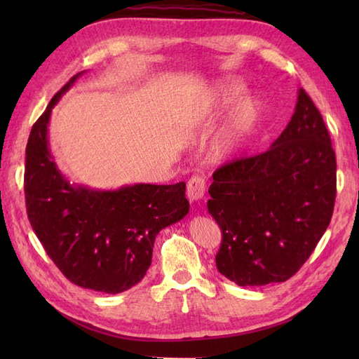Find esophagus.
I'll use <instances>...</instances> for the list:
<instances>
[{
    "label": "esophagus",
    "instance_id": "34e87169",
    "mask_svg": "<svg viewBox=\"0 0 359 359\" xmlns=\"http://www.w3.org/2000/svg\"><path fill=\"white\" fill-rule=\"evenodd\" d=\"M205 189H207V184H205V179L202 175H193V177L188 180V187H187L188 199L191 202L201 201L205 194Z\"/></svg>",
    "mask_w": 359,
    "mask_h": 359
}]
</instances>
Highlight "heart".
<instances>
[{
  "label": "heart",
  "instance_id": "heart-1",
  "mask_svg": "<svg viewBox=\"0 0 359 359\" xmlns=\"http://www.w3.org/2000/svg\"><path fill=\"white\" fill-rule=\"evenodd\" d=\"M243 90H245V85L238 79L217 81L208 90V94L205 95L199 108L189 114V118L199 121L219 116L220 112L243 94ZM264 116L265 102L261 97L255 94L241 97L238 102L233 104L222 125L217 128L215 137H212V157L217 160H225L238 154L257 131Z\"/></svg>",
  "mask_w": 359,
  "mask_h": 359
}]
</instances>
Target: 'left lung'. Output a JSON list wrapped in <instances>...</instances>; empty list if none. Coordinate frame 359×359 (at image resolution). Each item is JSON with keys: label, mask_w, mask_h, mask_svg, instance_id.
Masks as SVG:
<instances>
[{"label": "left lung", "mask_w": 359, "mask_h": 359, "mask_svg": "<svg viewBox=\"0 0 359 359\" xmlns=\"http://www.w3.org/2000/svg\"><path fill=\"white\" fill-rule=\"evenodd\" d=\"M207 207L222 231L220 274L241 287L284 282L330 224L337 157L321 112L297 90L292 120L269 151L212 174Z\"/></svg>", "instance_id": "obj_1"}]
</instances>
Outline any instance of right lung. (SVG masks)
Returning <instances> with one entry per match:
<instances>
[{"mask_svg": "<svg viewBox=\"0 0 359 359\" xmlns=\"http://www.w3.org/2000/svg\"><path fill=\"white\" fill-rule=\"evenodd\" d=\"M83 72L53 95L26 147L25 194L29 222L46 253L75 285L117 294L147 274L158 231L189 211L185 182L93 189L71 184L49 148L52 108Z\"/></svg>", "mask_w": 359, "mask_h": 359, "instance_id": "add662e5", "label": "right lung"}]
</instances>
